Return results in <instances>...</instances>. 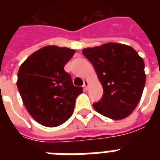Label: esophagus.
<instances>
[{
  "label": "esophagus",
  "mask_w": 160,
  "mask_h": 160,
  "mask_svg": "<svg viewBox=\"0 0 160 160\" xmlns=\"http://www.w3.org/2000/svg\"><path fill=\"white\" fill-rule=\"evenodd\" d=\"M88 85H89V82H88V80H84V84H83V87L84 89H86L87 90V87H88Z\"/></svg>",
  "instance_id": "obj_1"
}]
</instances>
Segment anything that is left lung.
Segmentation results:
<instances>
[{
    "label": "left lung",
    "instance_id": "1",
    "mask_svg": "<svg viewBox=\"0 0 160 160\" xmlns=\"http://www.w3.org/2000/svg\"><path fill=\"white\" fill-rule=\"evenodd\" d=\"M82 53L94 67L104 89L94 109L113 120L127 118L142 96L146 83L143 59L132 47L117 42L87 48Z\"/></svg>",
    "mask_w": 160,
    "mask_h": 160
}]
</instances>
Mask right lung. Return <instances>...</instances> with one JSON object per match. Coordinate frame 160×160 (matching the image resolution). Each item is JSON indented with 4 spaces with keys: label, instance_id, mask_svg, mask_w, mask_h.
<instances>
[{
    "label": "right lung",
    "instance_id": "add662e5",
    "mask_svg": "<svg viewBox=\"0 0 160 160\" xmlns=\"http://www.w3.org/2000/svg\"><path fill=\"white\" fill-rule=\"evenodd\" d=\"M74 49L48 45L32 54L21 64L17 87L26 110L38 123L56 127L72 116L82 87H74L64 66Z\"/></svg>",
    "mask_w": 160,
    "mask_h": 160
}]
</instances>
